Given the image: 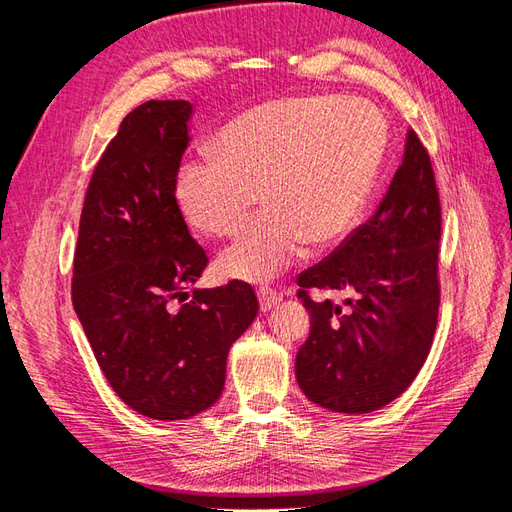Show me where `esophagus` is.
<instances>
[{"label": "esophagus", "mask_w": 512, "mask_h": 512, "mask_svg": "<svg viewBox=\"0 0 512 512\" xmlns=\"http://www.w3.org/2000/svg\"><path fill=\"white\" fill-rule=\"evenodd\" d=\"M258 301H260V309L262 312H269L277 303L282 301V292H277L271 286H260L258 288Z\"/></svg>", "instance_id": "esophagus-1"}]
</instances>
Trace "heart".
<instances>
[{
  "instance_id": "heart-1",
  "label": "heart",
  "mask_w": 512,
  "mask_h": 512,
  "mask_svg": "<svg viewBox=\"0 0 512 512\" xmlns=\"http://www.w3.org/2000/svg\"><path fill=\"white\" fill-rule=\"evenodd\" d=\"M384 153V119L365 100H273L230 119L211 147L179 164L175 205L194 230L230 237L262 196L267 209L220 256L218 269L232 280L267 282L307 243L322 250L359 224Z\"/></svg>"
}]
</instances>
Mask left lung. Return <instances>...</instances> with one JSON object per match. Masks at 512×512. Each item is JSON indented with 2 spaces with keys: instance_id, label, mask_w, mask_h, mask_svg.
Wrapping results in <instances>:
<instances>
[{
  "instance_id": "left-lung-1",
  "label": "left lung",
  "mask_w": 512,
  "mask_h": 512,
  "mask_svg": "<svg viewBox=\"0 0 512 512\" xmlns=\"http://www.w3.org/2000/svg\"><path fill=\"white\" fill-rule=\"evenodd\" d=\"M442 211L431 158L408 132L404 162L376 213L299 277L312 331L297 382L314 404L367 414L391 404L421 371L438 324ZM346 291L344 304L311 290Z\"/></svg>"
}]
</instances>
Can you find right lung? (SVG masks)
Returning <instances> with one entry per match:
<instances>
[{
    "label": "right lung",
    "mask_w": 512,
    "mask_h": 512,
    "mask_svg": "<svg viewBox=\"0 0 512 512\" xmlns=\"http://www.w3.org/2000/svg\"><path fill=\"white\" fill-rule=\"evenodd\" d=\"M190 117L188 100H149L123 117L91 175L72 269L74 312L108 384L156 421L220 399L228 350L258 314L239 280L187 299L209 262L173 196Z\"/></svg>",
    "instance_id": "right-lung-1"
}]
</instances>
